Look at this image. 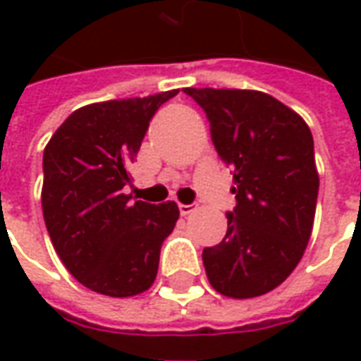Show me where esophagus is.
<instances>
[{"label":"esophagus","instance_id":"34e87169","mask_svg":"<svg viewBox=\"0 0 361 361\" xmlns=\"http://www.w3.org/2000/svg\"><path fill=\"white\" fill-rule=\"evenodd\" d=\"M193 211H195V207H193V204H180L181 216H188V214H191Z\"/></svg>","mask_w":361,"mask_h":361}]
</instances>
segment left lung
I'll return each mask as SVG.
<instances>
[{
	"label": "left lung",
	"instance_id": "left-lung-1",
	"mask_svg": "<svg viewBox=\"0 0 361 361\" xmlns=\"http://www.w3.org/2000/svg\"><path fill=\"white\" fill-rule=\"evenodd\" d=\"M211 121L212 142L234 170V212L224 240L203 250L219 294L257 298L280 286L310 242L319 173L300 114L261 90L183 89Z\"/></svg>",
	"mask_w": 361,
	"mask_h": 361
}]
</instances>
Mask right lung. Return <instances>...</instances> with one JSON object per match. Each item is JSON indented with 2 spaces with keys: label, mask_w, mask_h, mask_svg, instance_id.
Wrapping results in <instances>:
<instances>
[{
  "label": "right lung",
  "mask_w": 361,
  "mask_h": 361,
  "mask_svg": "<svg viewBox=\"0 0 361 361\" xmlns=\"http://www.w3.org/2000/svg\"><path fill=\"white\" fill-rule=\"evenodd\" d=\"M180 89L87 104L44 149L42 212L54 250L92 292L131 298L152 286L160 247L180 219L173 201L131 203L123 185L154 111Z\"/></svg>",
  "instance_id": "1"
}]
</instances>
